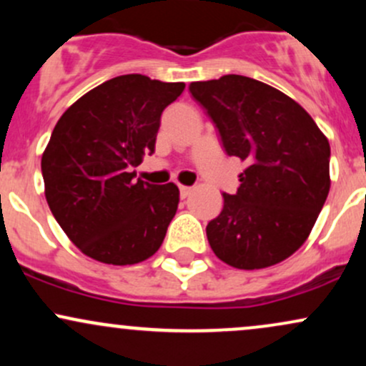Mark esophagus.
<instances>
[{"label":"esophagus","instance_id":"esophagus-1","mask_svg":"<svg viewBox=\"0 0 366 366\" xmlns=\"http://www.w3.org/2000/svg\"><path fill=\"white\" fill-rule=\"evenodd\" d=\"M179 189H180V197H182V199H186V197L192 192V189L187 186H180Z\"/></svg>","mask_w":366,"mask_h":366}]
</instances>
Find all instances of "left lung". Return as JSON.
Masks as SVG:
<instances>
[{"instance_id":"obj_1","label":"left lung","mask_w":366,"mask_h":366,"mask_svg":"<svg viewBox=\"0 0 366 366\" xmlns=\"http://www.w3.org/2000/svg\"><path fill=\"white\" fill-rule=\"evenodd\" d=\"M220 132L229 157L241 158L236 194L207 225L222 262L241 270L277 264L312 232L330 189V146L310 113L268 84L224 75L189 86Z\"/></svg>"}]
</instances>
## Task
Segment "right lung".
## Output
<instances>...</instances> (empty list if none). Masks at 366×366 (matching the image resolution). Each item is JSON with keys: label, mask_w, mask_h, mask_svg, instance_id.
Here are the masks:
<instances>
[{"label": "right lung", "mask_w": 366, "mask_h": 366, "mask_svg": "<svg viewBox=\"0 0 366 366\" xmlns=\"http://www.w3.org/2000/svg\"><path fill=\"white\" fill-rule=\"evenodd\" d=\"M184 82L120 75L79 98L54 125L41 158L53 217L84 254L108 264H136L153 256L179 207L174 182L136 177L154 153L162 112Z\"/></svg>", "instance_id": "right-lung-1"}]
</instances>
